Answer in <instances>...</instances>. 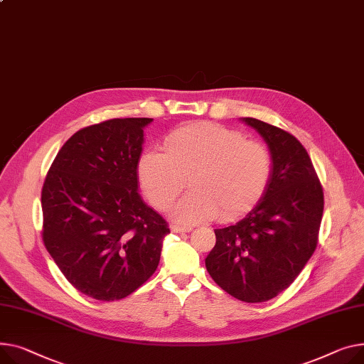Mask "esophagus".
<instances>
[{
  "label": "esophagus",
  "mask_w": 364,
  "mask_h": 364,
  "mask_svg": "<svg viewBox=\"0 0 364 364\" xmlns=\"http://www.w3.org/2000/svg\"><path fill=\"white\" fill-rule=\"evenodd\" d=\"M173 232H190L191 227H183V225H173L171 227Z\"/></svg>",
  "instance_id": "1"
}]
</instances>
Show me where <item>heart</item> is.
<instances>
[{
    "mask_svg": "<svg viewBox=\"0 0 364 364\" xmlns=\"http://www.w3.org/2000/svg\"><path fill=\"white\" fill-rule=\"evenodd\" d=\"M164 149H144L136 164L140 190L159 210L174 203L188 178L190 191L173 210L187 224L232 218L252 208L268 188L274 159L266 144L221 124L177 129Z\"/></svg>",
    "mask_w": 364,
    "mask_h": 364,
    "instance_id": "b5f03b06",
    "label": "heart"
}]
</instances>
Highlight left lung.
Segmentation results:
<instances>
[{
	"label": "left lung",
	"instance_id": "obj_1",
	"mask_svg": "<svg viewBox=\"0 0 364 364\" xmlns=\"http://www.w3.org/2000/svg\"><path fill=\"white\" fill-rule=\"evenodd\" d=\"M243 121L268 143L272 178L246 218L215 230L216 243L205 263L230 296L263 303L291 285L316 250L323 188L307 151L291 133L256 118Z\"/></svg>",
	"mask_w": 364,
	"mask_h": 364
}]
</instances>
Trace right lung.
<instances>
[{"instance_id":"1","label":"right lung","mask_w":364,"mask_h":364,"mask_svg":"<svg viewBox=\"0 0 364 364\" xmlns=\"http://www.w3.org/2000/svg\"><path fill=\"white\" fill-rule=\"evenodd\" d=\"M152 118H112L73 134L42 187V240L67 281L101 301L130 296L158 268L164 218L137 193Z\"/></svg>"}]
</instances>
